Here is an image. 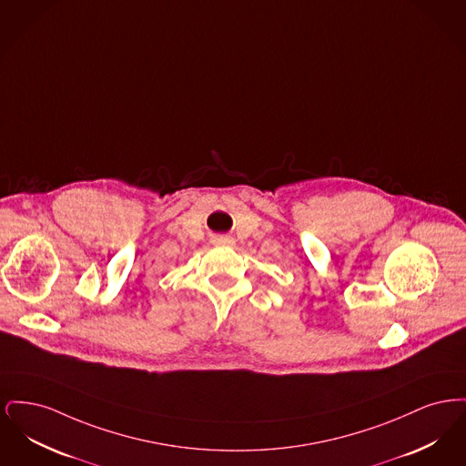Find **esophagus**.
<instances>
[{"instance_id":"obj_1","label":"esophagus","mask_w":466,"mask_h":466,"mask_svg":"<svg viewBox=\"0 0 466 466\" xmlns=\"http://www.w3.org/2000/svg\"><path fill=\"white\" fill-rule=\"evenodd\" d=\"M213 243L218 244V246H230V244H234V239L227 238V236H215Z\"/></svg>"}]
</instances>
